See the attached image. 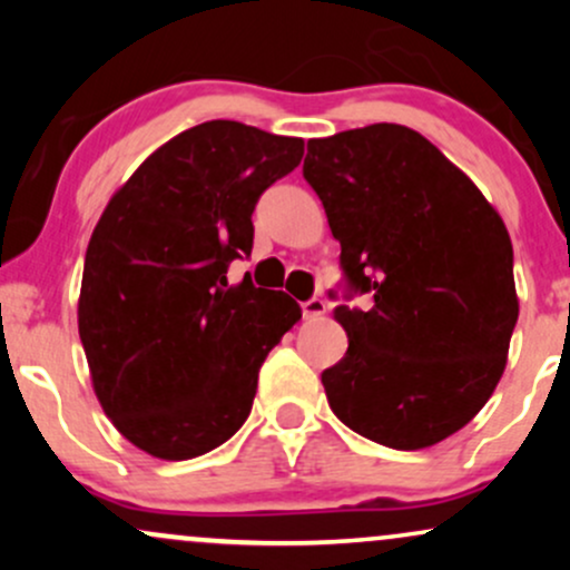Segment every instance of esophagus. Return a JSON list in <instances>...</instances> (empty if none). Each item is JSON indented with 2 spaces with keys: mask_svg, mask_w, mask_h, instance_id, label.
Instances as JSON below:
<instances>
[{
  "mask_svg": "<svg viewBox=\"0 0 570 570\" xmlns=\"http://www.w3.org/2000/svg\"><path fill=\"white\" fill-rule=\"evenodd\" d=\"M324 313H326L324 299L313 297V299H307V303H303V316L307 318V322H313V318H322Z\"/></svg>",
  "mask_w": 570,
  "mask_h": 570,
  "instance_id": "1",
  "label": "esophagus"
}]
</instances>
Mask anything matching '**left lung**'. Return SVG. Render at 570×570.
Segmentation results:
<instances>
[{
	"instance_id": "left-lung-1",
	"label": "left lung",
	"mask_w": 570,
	"mask_h": 570,
	"mask_svg": "<svg viewBox=\"0 0 570 570\" xmlns=\"http://www.w3.org/2000/svg\"><path fill=\"white\" fill-rule=\"evenodd\" d=\"M307 185L370 311L337 305L348 351L322 372L345 426L394 450L448 440L485 407L520 313L501 214L426 136L396 122L307 141Z\"/></svg>"
}]
</instances>
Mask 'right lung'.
I'll use <instances>...</instances> for the list:
<instances>
[{
	"mask_svg": "<svg viewBox=\"0 0 570 570\" xmlns=\"http://www.w3.org/2000/svg\"><path fill=\"white\" fill-rule=\"evenodd\" d=\"M305 141L235 120L181 130L109 198L85 252L77 326L96 399L130 444L187 461L244 426L259 367L303 318L286 292L227 284L252 212Z\"/></svg>",
	"mask_w": 570,
	"mask_h": 570,
	"instance_id": "1",
	"label": "right lung"
}]
</instances>
